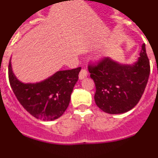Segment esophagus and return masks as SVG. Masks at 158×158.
Here are the masks:
<instances>
[{
    "label": "esophagus",
    "mask_w": 158,
    "mask_h": 158,
    "mask_svg": "<svg viewBox=\"0 0 158 158\" xmlns=\"http://www.w3.org/2000/svg\"><path fill=\"white\" fill-rule=\"evenodd\" d=\"M87 76H88L87 70H85V69H81L80 73H79V79H80V80H83V79H85Z\"/></svg>",
    "instance_id": "1"
}]
</instances>
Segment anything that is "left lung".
<instances>
[{
    "instance_id": "8db88e82",
    "label": "left lung",
    "mask_w": 158,
    "mask_h": 158,
    "mask_svg": "<svg viewBox=\"0 0 158 158\" xmlns=\"http://www.w3.org/2000/svg\"><path fill=\"white\" fill-rule=\"evenodd\" d=\"M139 55L132 64L106 58L97 66H89L90 77L96 85L95 102L103 111L123 114L139 103L150 73L145 43Z\"/></svg>"
}]
</instances>
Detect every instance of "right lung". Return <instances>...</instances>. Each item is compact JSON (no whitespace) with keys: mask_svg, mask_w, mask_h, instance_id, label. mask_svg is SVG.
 Returning <instances> with one entry per match:
<instances>
[{"mask_svg":"<svg viewBox=\"0 0 158 158\" xmlns=\"http://www.w3.org/2000/svg\"><path fill=\"white\" fill-rule=\"evenodd\" d=\"M81 68L59 70L45 80L35 83L19 81L8 65V78L14 94L24 109L36 118L55 120L63 115L70 101L71 93Z\"/></svg>","mask_w":158,"mask_h":158,"instance_id":"right-lung-1","label":"right lung"}]
</instances>
